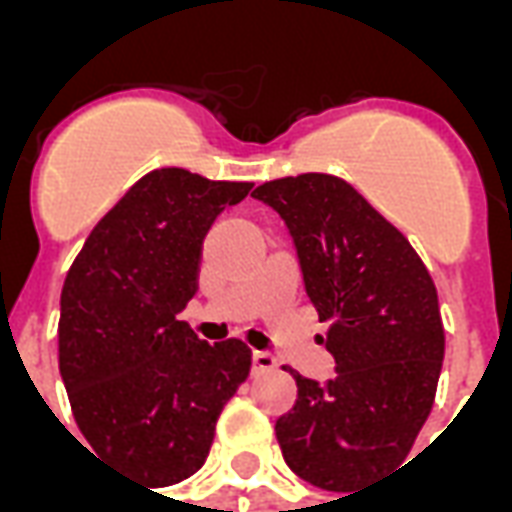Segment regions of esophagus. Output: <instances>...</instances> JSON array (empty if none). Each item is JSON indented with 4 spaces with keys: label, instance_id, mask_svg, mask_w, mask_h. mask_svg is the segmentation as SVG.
<instances>
[{
    "label": "esophagus",
    "instance_id": "34e87169",
    "mask_svg": "<svg viewBox=\"0 0 512 512\" xmlns=\"http://www.w3.org/2000/svg\"><path fill=\"white\" fill-rule=\"evenodd\" d=\"M274 367H277L274 354H268V351H255V354H252V370H255V373H268V370H274Z\"/></svg>",
    "mask_w": 512,
    "mask_h": 512
}]
</instances>
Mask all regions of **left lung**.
Segmentation results:
<instances>
[{
	"label": "left lung",
	"mask_w": 512,
	"mask_h": 512,
	"mask_svg": "<svg viewBox=\"0 0 512 512\" xmlns=\"http://www.w3.org/2000/svg\"><path fill=\"white\" fill-rule=\"evenodd\" d=\"M252 197L288 227L337 370L326 384L290 370L299 397L274 428L282 458L323 491L356 494L406 461L433 408L444 359L436 285L406 235L345 180L307 172Z\"/></svg>",
	"instance_id": "obj_1"
}]
</instances>
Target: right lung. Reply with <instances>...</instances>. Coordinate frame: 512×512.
<instances>
[{"mask_svg":"<svg viewBox=\"0 0 512 512\" xmlns=\"http://www.w3.org/2000/svg\"><path fill=\"white\" fill-rule=\"evenodd\" d=\"M252 183L147 172L95 224L60 296V376L98 458L150 485L200 469L252 351L208 345L178 321L197 293L202 241Z\"/></svg>","mask_w":512,"mask_h":512,"instance_id":"right-lung-1","label":"right lung"}]
</instances>
